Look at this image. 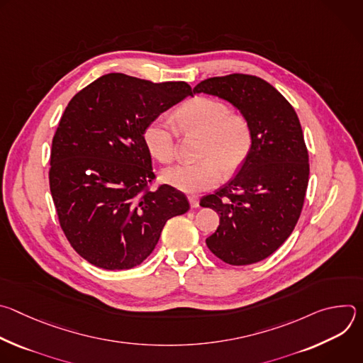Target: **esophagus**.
<instances>
[{
  "label": "esophagus",
  "mask_w": 363,
  "mask_h": 363,
  "mask_svg": "<svg viewBox=\"0 0 363 363\" xmlns=\"http://www.w3.org/2000/svg\"><path fill=\"white\" fill-rule=\"evenodd\" d=\"M188 201H189V203H191L192 208H198V206H199V198H198V196H195V195H189V196H188Z\"/></svg>",
  "instance_id": "esophagus-1"
}]
</instances>
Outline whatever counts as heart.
Here are the masks:
<instances>
[{
  "instance_id": "b5f03b06",
  "label": "heart",
  "mask_w": 363,
  "mask_h": 363,
  "mask_svg": "<svg viewBox=\"0 0 363 363\" xmlns=\"http://www.w3.org/2000/svg\"><path fill=\"white\" fill-rule=\"evenodd\" d=\"M175 119L181 130L203 136L201 161L177 164L162 171L161 179L184 192H201L216 186L225 172L235 171L251 149L250 123L240 115H230L223 101L195 97L181 106ZM177 128L165 118L152 121L143 139L152 157L160 162H171L177 155Z\"/></svg>"
}]
</instances>
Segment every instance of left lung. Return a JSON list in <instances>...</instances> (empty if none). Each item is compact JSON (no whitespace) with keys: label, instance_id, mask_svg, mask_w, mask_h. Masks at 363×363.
Here are the masks:
<instances>
[{"label":"left lung","instance_id":"1","mask_svg":"<svg viewBox=\"0 0 363 363\" xmlns=\"http://www.w3.org/2000/svg\"><path fill=\"white\" fill-rule=\"evenodd\" d=\"M194 93L231 103L252 133L238 174L199 202L220 216L205 242L231 266L262 262L290 237L303 208L308 153L298 118L279 90L250 74L206 79Z\"/></svg>","mask_w":363,"mask_h":363}]
</instances>
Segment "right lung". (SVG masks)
<instances>
[{
  "mask_svg": "<svg viewBox=\"0 0 363 363\" xmlns=\"http://www.w3.org/2000/svg\"><path fill=\"white\" fill-rule=\"evenodd\" d=\"M188 96L185 82L109 73L69 101L51 145L50 191L62 230L90 264L139 266L167 221L189 210L174 186L147 189L155 174L143 139L152 121Z\"/></svg>",
  "mask_w": 363,
  "mask_h": 363,
  "instance_id": "right-lung-1",
  "label": "right lung"
}]
</instances>
